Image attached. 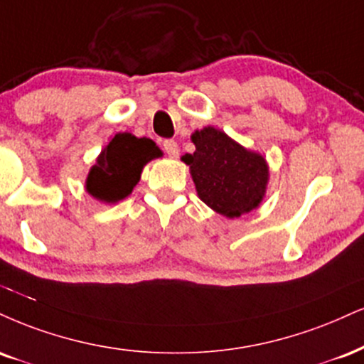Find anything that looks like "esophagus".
Returning a JSON list of instances; mask_svg holds the SVG:
<instances>
[{
    "label": "esophagus",
    "mask_w": 364,
    "mask_h": 364,
    "mask_svg": "<svg viewBox=\"0 0 364 364\" xmlns=\"http://www.w3.org/2000/svg\"><path fill=\"white\" fill-rule=\"evenodd\" d=\"M163 147H164V152H166V154H168L169 157H178V154H179V147H178V144L174 142V140H164Z\"/></svg>",
    "instance_id": "1"
}]
</instances>
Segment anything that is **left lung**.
I'll use <instances>...</instances> for the list:
<instances>
[{"label":"left lung","mask_w":364,"mask_h":364,"mask_svg":"<svg viewBox=\"0 0 364 364\" xmlns=\"http://www.w3.org/2000/svg\"><path fill=\"white\" fill-rule=\"evenodd\" d=\"M191 142L195 152L181 161L190 166L196 193L205 205L227 218H239L259 207L269 181L264 156L212 125L195 130Z\"/></svg>","instance_id":"left-lung-1"}]
</instances>
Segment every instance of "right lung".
Wrapping results in <instances>:
<instances>
[{
	"label": "right lung",
	"instance_id": "1",
	"mask_svg": "<svg viewBox=\"0 0 364 364\" xmlns=\"http://www.w3.org/2000/svg\"><path fill=\"white\" fill-rule=\"evenodd\" d=\"M161 156L163 151L154 140L118 132L91 166L85 183L86 191L103 203H117L132 193L144 166Z\"/></svg>",
	"mask_w": 364,
	"mask_h": 364
}]
</instances>
